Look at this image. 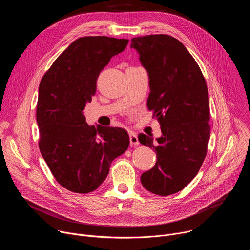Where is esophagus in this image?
Wrapping results in <instances>:
<instances>
[{
  "mask_svg": "<svg viewBox=\"0 0 250 250\" xmlns=\"http://www.w3.org/2000/svg\"><path fill=\"white\" fill-rule=\"evenodd\" d=\"M129 141H130V145H131V146H137V145H139L138 137H137V135H136L135 133H133V132H131V133L129 134Z\"/></svg>",
  "mask_w": 250,
  "mask_h": 250,
  "instance_id": "esophagus-1",
  "label": "esophagus"
}]
</instances>
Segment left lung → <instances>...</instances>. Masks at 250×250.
Returning <instances> with one entry per match:
<instances>
[{"label": "left lung", "mask_w": 250, "mask_h": 250, "mask_svg": "<svg viewBox=\"0 0 250 250\" xmlns=\"http://www.w3.org/2000/svg\"><path fill=\"white\" fill-rule=\"evenodd\" d=\"M130 47L148 73L147 108L162 132L156 141L138 135L140 144L153 148L157 157L140 181L155 195H172L194 179L207 155L210 126L206 80L187 48L170 35L133 38Z\"/></svg>", "instance_id": "8db88e82"}]
</instances>
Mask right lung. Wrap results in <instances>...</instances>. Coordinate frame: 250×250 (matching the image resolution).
Listing matches in <instances>:
<instances>
[{"mask_svg":"<svg viewBox=\"0 0 250 250\" xmlns=\"http://www.w3.org/2000/svg\"><path fill=\"white\" fill-rule=\"evenodd\" d=\"M128 40L85 37L71 43L53 62L39 88V146L56 181L79 194L96 190L112 161L129 146L125 129L89 125L83 111L97 90V79Z\"/></svg>","mask_w":250,"mask_h":250,"instance_id":"add662e5","label":"right lung"}]
</instances>
